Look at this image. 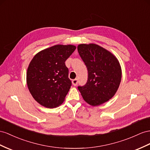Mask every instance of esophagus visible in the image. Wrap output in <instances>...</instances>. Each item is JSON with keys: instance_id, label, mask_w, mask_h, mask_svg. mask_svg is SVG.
I'll return each instance as SVG.
<instances>
[{"instance_id": "1", "label": "esophagus", "mask_w": 150, "mask_h": 150, "mask_svg": "<svg viewBox=\"0 0 150 150\" xmlns=\"http://www.w3.org/2000/svg\"><path fill=\"white\" fill-rule=\"evenodd\" d=\"M72 83H73V85H74V86H76L78 84V79H75L73 80H72Z\"/></svg>"}]
</instances>
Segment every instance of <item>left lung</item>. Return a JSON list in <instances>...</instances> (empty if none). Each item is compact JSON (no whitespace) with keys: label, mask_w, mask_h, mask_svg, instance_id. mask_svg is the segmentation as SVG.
Listing matches in <instances>:
<instances>
[{"label":"left lung","mask_w":150,"mask_h":150,"mask_svg":"<svg viewBox=\"0 0 150 150\" xmlns=\"http://www.w3.org/2000/svg\"><path fill=\"white\" fill-rule=\"evenodd\" d=\"M77 49L88 71L87 83L78 89L88 104L99 106L110 100L118 89L120 63L112 53L96 44H80Z\"/></svg>","instance_id":"obj_1"}]
</instances>
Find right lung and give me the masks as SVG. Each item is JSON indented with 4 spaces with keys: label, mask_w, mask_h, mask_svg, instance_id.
<instances>
[{
    "label": "right lung",
    "mask_w": 150,
    "mask_h": 150,
    "mask_svg": "<svg viewBox=\"0 0 150 150\" xmlns=\"http://www.w3.org/2000/svg\"><path fill=\"white\" fill-rule=\"evenodd\" d=\"M76 49L56 45L38 52L29 64L26 83L33 98L49 108L59 106L71 86L65 61Z\"/></svg>",
    "instance_id": "right-lung-1"
}]
</instances>
